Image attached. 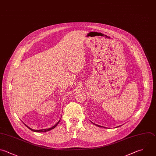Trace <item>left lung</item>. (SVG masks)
Instances as JSON below:
<instances>
[{"label":"left lung","instance_id":"8db88e82","mask_svg":"<svg viewBox=\"0 0 156 156\" xmlns=\"http://www.w3.org/2000/svg\"><path fill=\"white\" fill-rule=\"evenodd\" d=\"M92 122V123H93V122ZM93 124H94V123H93ZM95 124V125H96V126H98V127H102V126H99V125H97V124ZM118 127H119V126H118Z\"/></svg>","mask_w":156,"mask_h":156}]
</instances>
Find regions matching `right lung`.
<instances>
[{
    "mask_svg": "<svg viewBox=\"0 0 156 156\" xmlns=\"http://www.w3.org/2000/svg\"><path fill=\"white\" fill-rule=\"evenodd\" d=\"M62 118V117H61ZM60 120H59L54 126H52V127H50V128H48V129H40V130H35V129H32V128H30L28 126H27L26 124H25V126H26V127H27L29 129H30L31 130H32V131H34V132H47V131H49V130H52V129H54L57 126V124L59 123V122H60Z\"/></svg>",
    "mask_w": 156,
    "mask_h": 156,
    "instance_id": "obj_1",
    "label": "right lung"
}]
</instances>
